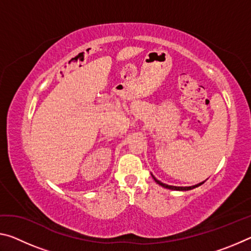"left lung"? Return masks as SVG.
<instances>
[{
    "label": "left lung",
    "mask_w": 251,
    "mask_h": 251,
    "mask_svg": "<svg viewBox=\"0 0 251 251\" xmlns=\"http://www.w3.org/2000/svg\"><path fill=\"white\" fill-rule=\"evenodd\" d=\"M151 176H152V175H151ZM152 178H154V180L157 182V184L160 185V186H163L164 188H168V189H173V190H190V189H193V188H196V187L201 186V185L203 184V182H205V181H202V182H199V184H197V185L189 186V187H177V186H171V185L164 184V182H161V181H159L158 179H156V178H155L154 176H152Z\"/></svg>",
    "instance_id": "left-lung-1"
}]
</instances>
